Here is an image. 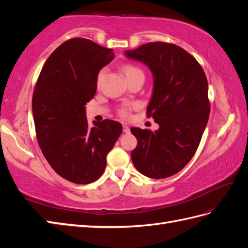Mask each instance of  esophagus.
I'll return each mask as SVG.
<instances>
[{
  "label": "esophagus",
  "mask_w": 248,
  "mask_h": 248,
  "mask_svg": "<svg viewBox=\"0 0 248 248\" xmlns=\"http://www.w3.org/2000/svg\"><path fill=\"white\" fill-rule=\"evenodd\" d=\"M124 133H129L130 132V128L128 127V125H124Z\"/></svg>",
  "instance_id": "esophagus-1"
}]
</instances>
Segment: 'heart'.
Segmentation results:
<instances>
[{
	"instance_id": "b5f03b06",
	"label": "heart",
	"mask_w": 248,
	"mask_h": 248,
	"mask_svg": "<svg viewBox=\"0 0 248 248\" xmlns=\"http://www.w3.org/2000/svg\"><path fill=\"white\" fill-rule=\"evenodd\" d=\"M123 71L124 73L125 78H127V80H131V78H134V77H138V76H144V72L143 70L139 68L138 66H134L132 64H125L123 67ZM104 78V70H101L99 72V75L97 77V84L98 86L101 84L102 80ZM130 109L131 107L130 105H124V107H121L118 109V115L120 116L123 119H129L130 118Z\"/></svg>"
}]
</instances>
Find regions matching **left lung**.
<instances>
[{"label":"left lung","mask_w":248,"mask_h":248,"mask_svg":"<svg viewBox=\"0 0 248 248\" xmlns=\"http://www.w3.org/2000/svg\"><path fill=\"white\" fill-rule=\"evenodd\" d=\"M125 55L154 75L147 116L160 125L156 131L131 128L138 140L131 159L144 176L168 178L192 160L202 140L210 114L207 77L195 57L173 44L148 43Z\"/></svg>","instance_id":"obj_1"}]
</instances>
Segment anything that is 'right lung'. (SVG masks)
Returning a JSON list of instances; mask_svg holds the SVG:
<instances>
[{
    "instance_id": "add662e5",
    "label": "right lung",
    "mask_w": 248,
    "mask_h": 248,
    "mask_svg": "<svg viewBox=\"0 0 248 248\" xmlns=\"http://www.w3.org/2000/svg\"><path fill=\"white\" fill-rule=\"evenodd\" d=\"M113 59L112 49L71 38L48 57L36 82L31 108L37 141L51 167L73 183L101 177L107 155L123 132L121 124L109 119L89 127L85 115L98 73Z\"/></svg>"
}]
</instances>
